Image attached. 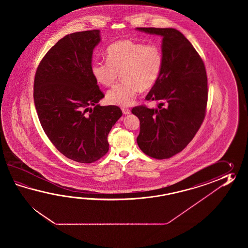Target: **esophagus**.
Wrapping results in <instances>:
<instances>
[{
  "mask_svg": "<svg viewBox=\"0 0 248 248\" xmlns=\"http://www.w3.org/2000/svg\"><path fill=\"white\" fill-rule=\"evenodd\" d=\"M122 110L123 114H125V115H128V114H130V112H131V111H130L128 108H126V107H123Z\"/></svg>",
  "mask_w": 248,
  "mask_h": 248,
  "instance_id": "esophagus-1",
  "label": "esophagus"
}]
</instances>
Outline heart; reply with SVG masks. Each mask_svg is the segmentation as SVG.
I'll return each mask as SVG.
<instances>
[{"label": "heart", "mask_w": 248, "mask_h": 248, "mask_svg": "<svg viewBox=\"0 0 248 248\" xmlns=\"http://www.w3.org/2000/svg\"><path fill=\"white\" fill-rule=\"evenodd\" d=\"M106 58L92 63L91 73L99 84L106 87L113 84L121 74L122 81L106 94L107 102L114 106H131L139 90L153 88L163 67V52L158 45L128 39L111 43L106 49Z\"/></svg>", "instance_id": "obj_1"}]
</instances>
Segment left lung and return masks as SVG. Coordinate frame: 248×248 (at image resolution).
<instances>
[{"label":"left lung","mask_w":248,"mask_h":248,"mask_svg":"<svg viewBox=\"0 0 248 248\" xmlns=\"http://www.w3.org/2000/svg\"><path fill=\"white\" fill-rule=\"evenodd\" d=\"M162 36L163 67L145 99L158 101V108L136 106L140 121L137 144L157 159L173 157L195 137L206 114L207 77L205 64L185 35L174 28L137 27Z\"/></svg>","instance_id":"left-lung-1"}]
</instances>
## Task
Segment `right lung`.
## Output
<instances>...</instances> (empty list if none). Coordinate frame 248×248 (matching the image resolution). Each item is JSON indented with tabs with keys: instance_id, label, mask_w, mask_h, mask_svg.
Returning a JSON list of instances; mask_svg holds the SVG:
<instances>
[{
	"instance_id": "1",
	"label": "right lung",
	"mask_w": 248,
	"mask_h": 248,
	"mask_svg": "<svg viewBox=\"0 0 248 248\" xmlns=\"http://www.w3.org/2000/svg\"><path fill=\"white\" fill-rule=\"evenodd\" d=\"M100 41L99 30L65 35L43 57L33 83L34 105L45 134L60 153L79 163L106 155L108 134L122 115L118 106L97 105L105 95L91 63Z\"/></svg>"
}]
</instances>
